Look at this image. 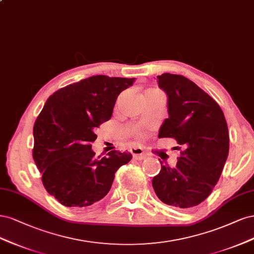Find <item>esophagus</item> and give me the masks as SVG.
I'll list each match as a JSON object with an SVG mask.
<instances>
[{
	"label": "esophagus",
	"mask_w": 254,
	"mask_h": 254,
	"mask_svg": "<svg viewBox=\"0 0 254 254\" xmlns=\"http://www.w3.org/2000/svg\"><path fill=\"white\" fill-rule=\"evenodd\" d=\"M129 151H130V153H132L133 157L135 159L141 160V159L146 158V154L143 152V150L141 148H139V146H133V148H130Z\"/></svg>",
	"instance_id": "1"
}]
</instances>
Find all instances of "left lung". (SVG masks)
<instances>
[{
  "instance_id": "obj_1",
  "label": "left lung",
  "mask_w": 254,
  "mask_h": 254,
  "mask_svg": "<svg viewBox=\"0 0 254 254\" xmlns=\"http://www.w3.org/2000/svg\"><path fill=\"white\" fill-rule=\"evenodd\" d=\"M157 83L168 96L169 114L158 137L174 138L183 151L175 168L161 162L153 189L169 206L195 207L211 194L227 160L226 118L213 98L188 78L166 72L157 76Z\"/></svg>"
}]
</instances>
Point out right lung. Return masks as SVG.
Segmentation results:
<instances>
[{
    "instance_id": "right-lung-1",
    "label": "right lung",
    "mask_w": 254,
    "mask_h": 254,
    "mask_svg": "<svg viewBox=\"0 0 254 254\" xmlns=\"http://www.w3.org/2000/svg\"><path fill=\"white\" fill-rule=\"evenodd\" d=\"M135 78L92 76L55 92L34 126L32 157L46 191L66 207H87L111 190L132 154L113 150L95 157V130L111 119L118 95Z\"/></svg>"
}]
</instances>
